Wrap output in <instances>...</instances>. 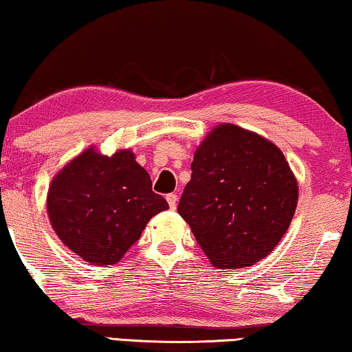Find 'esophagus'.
<instances>
[{"label": "esophagus", "instance_id": "1", "mask_svg": "<svg viewBox=\"0 0 352 352\" xmlns=\"http://www.w3.org/2000/svg\"><path fill=\"white\" fill-rule=\"evenodd\" d=\"M166 201H168V205H170L171 210H176V203H177V195H176V193H168Z\"/></svg>", "mask_w": 352, "mask_h": 352}]
</instances>
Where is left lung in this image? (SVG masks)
Returning a JSON list of instances; mask_svg holds the SVG:
<instances>
[{"instance_id": "1", "label": "left lung", "mask_w": 352, "mask_h": 352, "mask_svg": "<svg viewBox=\"0 0 352 352\" xmlns=\"http://www.w3.org/2000/svg\"><path fill=\"white\" fill-rule=\"evenodd\" d=\"M177 212L217 268L267 257L292 221L298 186L286 157L261 135L221 124L198 146Z\"/></svg>"}]
</instances>
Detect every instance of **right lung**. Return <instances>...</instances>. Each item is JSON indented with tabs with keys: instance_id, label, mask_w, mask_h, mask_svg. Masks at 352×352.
Returning <instances> with one entry per match:
<instances>
[{
	"instance_id": "1",
	"label": "right lung",
	"mask_w": 352,
	"mask_h": 352,
	"mask_svg": "<svg viewBox=\"0 0 352 352\" xmlns=\"http://www.w3.org/2000/svg\"><path fill=\"white\" fill-rule=\"evenodd\" d=\"M168 210L131 151L85 149L57 173L47 193L52 228L65 246L94 265H113L138 241L146 223Z\"/></svg>"
}]
</instances>
